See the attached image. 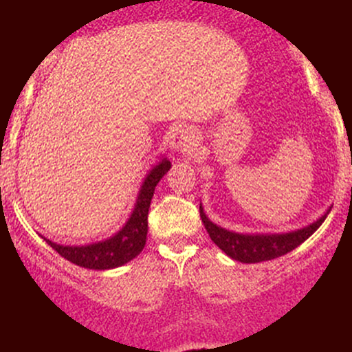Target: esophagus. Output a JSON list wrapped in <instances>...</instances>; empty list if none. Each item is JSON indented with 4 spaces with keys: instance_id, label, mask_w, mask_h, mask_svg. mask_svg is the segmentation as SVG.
<instances>
[{
    "instance_id": "esophagus-1",
    "label": "esophagus",
    "mask_w": 352,
    "mask_h": 352,
    "mask_svg": "<svg viewBox=\"0 0 352 352\" xmlns=\"http://www.w3.org/2000/svg\"><path fill=\"white\" fill-rule=\"evenodd\" d=\"M168 144L173 151H190L195 145V134H193L192 129L179 127L172 131L170 137H168Z\"/></svg>"
}]
</instances>
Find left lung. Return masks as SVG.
<instances>
[{
	"label": "left lung",
	"instance_id": "obj_1",
	"mask_svg": "<svg viewBox=\"0 0 352 352\" xmlns=\"http://www.w3.org/2000/svg\"><path fill=\"white\" fill-rule=\"evenodd\" d=\"M328 215V213H326ZM326 215L319 218L318 221L311 223L309 227L292 233H280V235H241V233L228 232V230L217 227L208 220L200 205V217L207 228L210 238L218 248L223 250L233 260L241 263H260V261L273 260V258L283 256L292 250L300 246L321 227Z\"/></svg>",
	"mask_w": 352,
	"mask_h": 352
}]
</instances>
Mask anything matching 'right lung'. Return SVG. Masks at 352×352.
<instances>
[{
  "mask_svg": "<svg viewBox=\"0 0 352 352\" xmlns=\"http://www.w3.org/2000/svg\"><path fill=\"white\" fill-rule=\"evenodd\" d=\"M168 168H170V162L167 159L152 168L140 188L139 199H137L135 208L129 221L117 235L109 240L87 246H63L52 243L47 238L44 240L67 261L89 270H111L134 260L144 250L145 240H147V215L153 190L159 180L168 172Z\"/></svg>",
  "mask_w": 352,
  "mask_h": 352,
  "instance_id": "right-lung-1",
  "label": "right lung"
}]
</instances>
